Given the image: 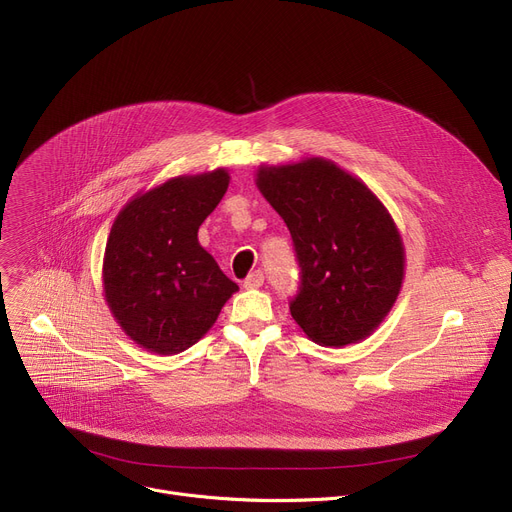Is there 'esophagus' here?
<instances>
[{"label": "esophagus", "mask_w": 512, "mask_h": 512, "mask_svg": "<svg viewBox=\"0 0 512 512\" xmlns=\"http://www.w3.org/2000/svg\"><path fill=\"white\" fill-rule=\"evenodd\" d=\"M263 280H265L263 272H261V270H255L253 274L247 276V280H245V284H242V286H245V288H259V286L263 284Z\"/></svg>", "instance_id": "1"}]
</instances>
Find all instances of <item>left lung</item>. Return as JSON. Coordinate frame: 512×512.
Listing matches in <instances>:
<instances>
[{
  "label": "left lung",
  "instance_id": "8db88e82",
  "mask_svg": "<svg viewBox=\"0 0 512 512\" xmlns=\"http://www.w3.org/2000/svg\"><path fill=\"white\" fill-rule=\"evenodd\" d=\"M255 184L286 222L301 265L292 319L319 346L365 340L405 280V245L384 203L324 157L261 166Z\"/></svg>",
  "mask_w": 512,
  "mask_h": 512
}]
</instances>
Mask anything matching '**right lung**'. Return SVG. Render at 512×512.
Wrapping results in <instances>:
<instances>
[{
    "mask_svg": "<svg viewBox=\"0 0 512 512\" xmlns=\"http://www.w3.org/2000/svg\"><path fill=\"white\" fill-rule=\"evenodd\" d=\"M228 184L226 168L176 176L134 195L114 220L103 255L105 303L145 351L191 348L238 290L197 238Z\"/></svg>",
    "mask_w": 512,
    "mask_h": 512,
    "instance_id": "add662e5",
    "label": "right lung"
}]
</instances>
